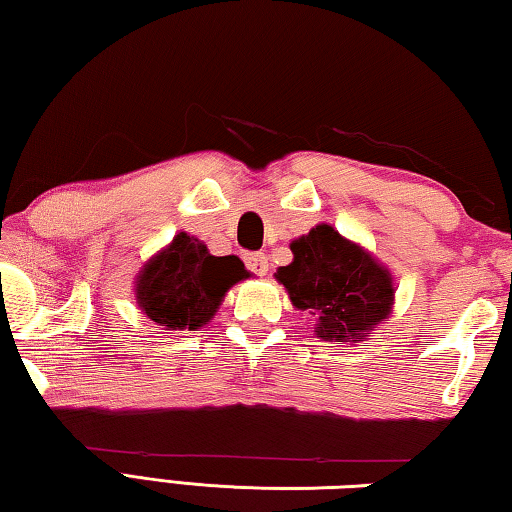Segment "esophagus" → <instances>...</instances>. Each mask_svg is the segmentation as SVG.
<instances>
[{
    "label": "esophagus",
    "mask_w": 512,
    "mask_h": 512,
    "mask_svg": "<svg viewBox=\"0 0 512 512\" xmlns=\"http://www.w3.org/2000/svg\"><path fill=\"white\" fill-rule=\"evenodd\" d=\"M244 264L250 273L266 275L268 273V257L264 253H246Z\"/></svg>",
    "instance_id": "obj_1"
}]
</instances>
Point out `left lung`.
<instances>
[{"instance_id": "8db88e82", "label": "left lung", "mask_w": 512, "mask_h": 512, "mask_svg": "<svg viewBox=\"0 0 512 512\" xmlns=\"http://www.w3.org/2000/svg\"><path fill=\"white\" fill-rule=\"evenodd\" d=\"M293 262L275 273L296 309L318 316L316 334L339 343L359 339L391 314L393 282L366 250L332 225H316L291 244Z\"/></svg>"}]
</instances>
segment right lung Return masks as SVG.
<instances>
[{"label":"right lung","instance_id":"1","mask_svg":"<svg viewBox=\"0 0 512 512\" xmlns=\"http://www.w3.org/2000/svg\"><path fill=\"white\" fill-rule=\"evenodd\" d=\"M246 275L239 257H214L201 241L180 232L162 255L144 266L137 302L162 327L198 329L219 309L225 291Z\"/></svg>","mask_w":512,"mask_h":512}]
</instances>
